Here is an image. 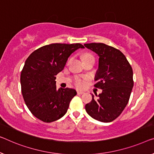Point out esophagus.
<instances>
[{
	"instance_id": "34e87169",
	"label": "esophagus",
	"mask_w": 154,
	"mask_h": 154,
	"mask_svg": "<svg viewBox=\"0 0 154 154\" xmlns=\"http://www.w3.org/2000/svg\"><path fill=\"white\" fill-rule=\"evenodd\" d=\"M84 91H77V95H82V94H84Z\"/></svg>"
}]
</instances>
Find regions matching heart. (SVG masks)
Instances as JSON below:
<instances>
[{
    "label": "heart",
    "instance_id": "b5f03b06",
    "mask_svg": "<svg viewBox=\"0 0 154 154\" xmlns=\"http://www.w3.org/2000/svg\"><path fill=\"white\" fill-rule=\"evenodd\" d=\"M90 58H94V57L90 54H85L83 55V57H82L83 60H84V59H90ZM83 85H84V82H82V80H80V79L76 80V86L77 87H82V86H83Z\"/></svg>",
    "mask_w": 154,
    "mask_h": 154
}]
</instances>
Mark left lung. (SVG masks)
<instances>
[{"label":"left lung","instance_id":"1","mask_svg":"<svg viewBox=\"0 0 154 154\" xmlns=\"http://www.w3.org/2000/svg\"><path fill=\"white\" fill-rule=\"evenodd\" d=\"M84 46L99 57L96 72L95 87L102 93L85 106L91 118L102 122L116 119L127 106L134 87L133 70L126 57L120 50L102 43L84 44Z\"/></svg>","mask_w":154,"mask_h":154}]
</instances>
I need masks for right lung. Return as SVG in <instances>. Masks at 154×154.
<instances>
[{"label":"right lung","mask_w":154,"mask_h":154,"mask_svg":"<svg viewBox=\"0 0 154 154\" xmlns=\"http://www.w3.org/2000/svg\"><path fill=\"white\" fill-rule=\"evenodd\" d=\"M84 47L80 43H51L36 50L25 62L20 74L23 97L36 118L52 122L66 113L77 91L73 88L57 89L56 75L63 70L68 57Z\"/></svg>","instance_id":"add662e5"}]
</instances>
